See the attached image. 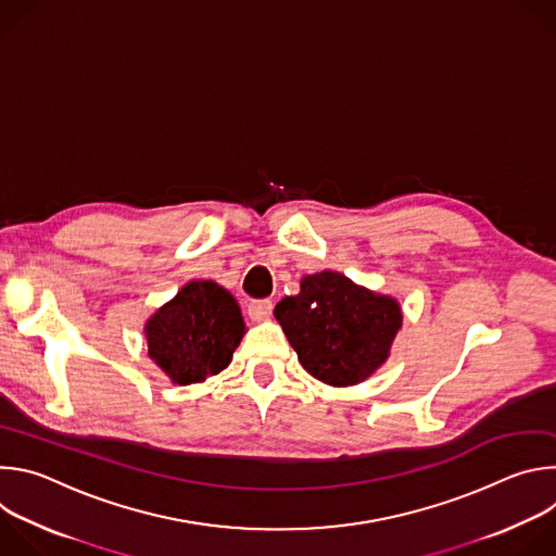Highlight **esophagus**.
Masks as SVG:
<instances>
[{
    "mask_svg": "<svg viewBox=\"0 0 556 556\" xmlns=\"http://www.w3.org/2000/svg\"><path fill=\"white\" fill-rule=\"evenodd\" d=\"M273 314V301L270 299H260L249 303V316L253 321H266Z\"/></svg>",
    "mask_w": 556,
    "mask_h": 556,
    "instance_id": "obj_1",
    "label": "esophagus"
}]
</instances>
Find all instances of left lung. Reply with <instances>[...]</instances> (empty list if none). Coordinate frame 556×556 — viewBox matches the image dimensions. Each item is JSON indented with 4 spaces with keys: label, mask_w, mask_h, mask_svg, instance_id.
Masks as SVG:
<instances>
[{
    "label": "left lung",
    "mask_w": 556,
    "mask_h": 556,
    "mask_svg": "<svg viewBox=\"0 0 556 556\" xmlns=\"http://www.w3.org/2000/svg\"><path fill=\"white\" fill-rule=\"evenodd\" d=\"M301 367L332 387H352L374 376L389 358L403 328V307L337 270L305 275L299 294L275 305Z\"/></svg>",
    "instance_id": "left-lung-1"
}]
</instances>
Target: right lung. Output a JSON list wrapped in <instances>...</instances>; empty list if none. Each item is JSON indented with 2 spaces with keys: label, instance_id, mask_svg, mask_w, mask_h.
<instances>
[{
  "label": "right lung",
  "instance_id": "add662e5",
  "mask_svg": "<svg viewBox=\"0 0 556 556\" xmlns=\"http://www.w3.org/2000/svg\"><path fill=\"white\" fill-rule=\"evenodd\" d=\"M142 332L149 358L174 384H195L230 365L247 324L224 286L191 279L149 316Z\"/></svg>",
  "mask_w": 556,
  "mask_h": 556
}]
</instances>
